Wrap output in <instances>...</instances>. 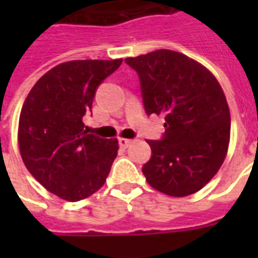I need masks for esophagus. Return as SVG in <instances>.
I'll use <instances>...</instances> for the list:
<instances>
[{
  "mask_svg": "<svg viewBox=\"0 0 258 258\" xmlns=\"http://www.w3.org/2000/svg\"><path fill=\"white\" fill-rule=\"evenodd\" d=\"M118 144L121 148H128V145L131 144V140H127V138H118Z\"/></svg>",
  "mask_w": 258,
  "mask_h": 258,
  "instance_id": "1",
  "label": "esophagus"
}]
</instances>
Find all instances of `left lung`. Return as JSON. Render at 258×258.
<instances>
[{"label":"left lung","mask_w":258,"mask_h":258,"mask_svg":"<svg viewBox=\"0 0 258 258\" xmlns=\"http://www.w3.org/2000/svg\"><path fill=\"white\" fill-rule=\"evenodd\" d=\"M140 76L146 114H164V137L151 145L142 173L168 196L200 190L225 160L231 134L227 98L214 74L186 55L170 49L127 58Z\"/></svg>","instance_id":"obj_1"}]
</instances>
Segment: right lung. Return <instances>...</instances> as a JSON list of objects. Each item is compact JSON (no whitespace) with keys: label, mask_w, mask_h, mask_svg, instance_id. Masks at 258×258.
<instances>
[{"label":"right lung","mask_w":258,"mask_h":258,"mask_svg":"<svg viewBox=\"0 0 258 258\" xmlns=\"http://www.w3.org/2000/svg\"><path fill=\"white\" fill-rule=\"evenodd\" d=\"M123 59L70 60L42 76L26 98L19 117L22 160L40 184L68 202L101 189L117 156V138L88 134L83 116L98 85Z\"/></svg>","instance_id":"1"}]
</instances>
